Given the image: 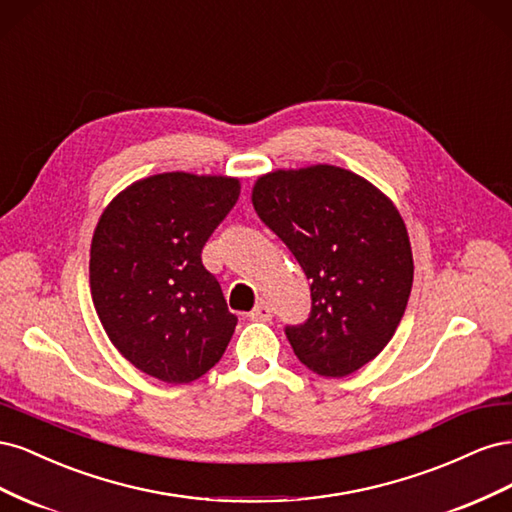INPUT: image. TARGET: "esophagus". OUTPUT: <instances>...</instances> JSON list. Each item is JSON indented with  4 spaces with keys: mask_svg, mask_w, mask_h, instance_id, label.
I'll return each mask as SVG.
<instances>
[{
    "mask_svg": "<svg viewBox=\"0 0 512 512\" xmlns=\"http://www.w3.org/2000/svg\"><path fill=\"white\" fill-rule=\"evenodd\" d=\"M250 318L252 320H260V322H267V320L273 318V307L269 303H265V301H260L250 312Z\"/></svg>",
    "mask_w": 512,
    "mask_h": 512,
    "instance_id": "obj_1",
    "label": "esophagus"
}]
</instances>
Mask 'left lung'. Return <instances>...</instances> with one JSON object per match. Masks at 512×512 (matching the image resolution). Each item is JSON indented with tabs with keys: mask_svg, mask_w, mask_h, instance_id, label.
<instances>
[{
	"mask_svg": "<svg viewBox=\"0 0 512 512\" xmlns=\"http://www.w3.org/2000/svg\"><path fill=\"white\" fill-rule=\"evenodd\" d=\"M252 203L312 290V314L286 327L297 359L324 378L374 361L404 318L414 277L393 200L352 170L316 164L258 177Z\"/></svg>",
	"mask_w": 512,
	"mask_h": 512,
	"instance_id": "8db88e82",
	"label": "left lung"
}]
</instances>
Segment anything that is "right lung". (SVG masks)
Segmentation results:
<instances>
[{"label": "right lung", "instance_id": "obj_1", "mask_svg": "<svg viewBox=\"0 0 512 512\" xmlns=\"http://www.w3.org/2000/svg\"><path fill=\"white\" fill-rule=\"evenodd\" d=\"M239 192L237 177L177 170L134 181L100 215L91 299L113 346L151 378H200L235 333L237 316L200 254Z\"/></svg>", "mask_w": 512, "mask_h": 512}]
</instances>
